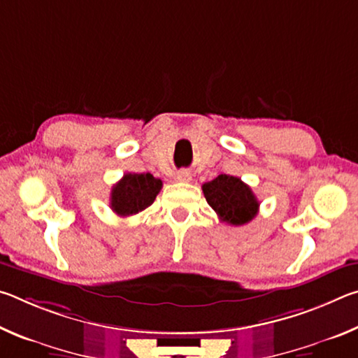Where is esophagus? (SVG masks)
Here are the masks:
<instances>
[{"label":"esophagus","instance_id":"obj_1","mask_svg":"<svg viewBox=\"0 0 358 358\" xmlns=\"http://www.w3.org/2000/svg\"><path fill=\"white\" fill-rule=\"evenodd\" d=\"M191 180H192V173L189 171H186V169H183V171H180L177 173V181H180V183H189Z\"/></svg>","mask_w":358,"mask_h":358}]
</instances>
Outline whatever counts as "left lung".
<instances>
[{"mask_svg":"<svg viewBox=\"0 0 358 358\" xmlns=\"http://www.w3.org/2000/svg\"><path fill=\"white\" fill-rule=\"evenodd\" d=\"M202 191L217 217L230 226H243L259 211V202L251 187L238 177L221 173L205 183Z\"/></svg>","mask_w":358,"mask_h":358,"instance_id":"1","label":"left lung"}]
</instances>
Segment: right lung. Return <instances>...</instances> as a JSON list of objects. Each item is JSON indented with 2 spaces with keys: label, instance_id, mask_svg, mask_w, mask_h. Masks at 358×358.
I'll return each instance as SVG.
<instances>
[{
  "label": "right lung",
  "instance_id": "1",
  "mask_svg": "<svg viewBox=\"0 0 358 358\" xmlns=\"http://www.w3.org/2000/svg\"><path fill=\"white\" fill-rule=\"evenodd\" d=\"M162 181L151 173H126L110 192V208L118 216L137 215L155 202Z\"/></svg>",
  "mask_w": 358,
  "mask_h": 358
}]
</instances>
